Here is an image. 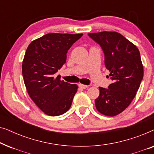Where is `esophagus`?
<instances>
[{"label":"esophagus","instance_id":"obj_1","mask_svg":"<svg viewBox=\"0 0 154 154\" xmlns=\"http://www.w3.org/2000/svg\"><path fill=\"white\" fill-rule=\"evenodd\" d=\"M79 86L81 88H82V89H85V88H87L88 86V85H83V84H81V83H80L79 85Z\"/></svg>","mask_w":154,"mask_h":154}]
</instances>
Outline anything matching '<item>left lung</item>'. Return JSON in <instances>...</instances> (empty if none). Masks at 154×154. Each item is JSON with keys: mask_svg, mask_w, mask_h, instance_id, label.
Segmentation results:
<instances>
[{"mask_svg": "<svg viewBox=\"0 0 154 154\" xmlns=\"http://www.w3.org/2000/svg\"><path fill=\"white\" fill-rule=\"evenodd\" d=\"M88 35L102 47L105 66L113 83L102 87L95 100L97 110L107 116H115L125 110L135 97L144 75L138 48L116 31L89 33Z\"/></svg>", "mask_w": 154, "mask_h": 154, "instance_id": "left-lung-1", "label": "left lung"}]
</instances>
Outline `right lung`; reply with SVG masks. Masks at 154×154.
<instances>
[{"instance_id":"obj_1","label":"right lung","mask_w":154,"mask_h":154,"mask_svg":"<svg viewBox=\"0 0 154 154\" xmlns=\"http://www.w3.org/2000/svg\"><path fill=\"white\" fill-rule=\"evenodd\" d=\"M83 33H50L29 44L22 62L26 91L45 114L57 116L70 109L78 85L54 74L66 60V53Z\"/></svg>"}]
</instances>
